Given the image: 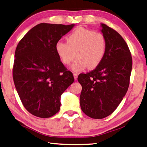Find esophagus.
I'll use <instances>...</instances> for the list:
<instances>
[{
    "instance_id": "obj_1",
    "label": "esophagus",
    "mask_w": 147,
    "mask_h": 147,
    "mask_svg": "<svg viewBox=\"0 0 147 147\" xmlns=\"http://www.w3.org/2000/svg\"><path fill=\"white\" fill-rule=\"evenodd\" d=\"M74 79H75L76 80V79H78V74H76V73H74Z\"/></svg>"
}]
</instances>
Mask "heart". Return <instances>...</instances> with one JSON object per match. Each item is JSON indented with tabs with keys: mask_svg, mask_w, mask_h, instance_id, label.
<instances>
[{
	"mask_svg": "<svg viewBox=\"0 0 147 147\" xmlns=\"http://www.w3.org/2000/svg\"><path fill=\"white\" fill-rule=\"evenodd\" d=\"M107 40L101 32L79 28L69 33L67 42L59 40L55 45L56 52L62 63L69 65L76 57L71 68L76 71L97 68L105 56Z\"/></svg>",
	"mask_w": 147,
	"mask_h": 147,
	"instance_id": "1",
	"label": "heart"
}]
</instances>
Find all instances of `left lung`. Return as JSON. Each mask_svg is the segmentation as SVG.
<instances>
[{
  "instance_id": "obj_1",
  "label": "left lung",
  "mask_w": 147,
  "mask_h": 147,
  "mask_svg": "<svg viewBox=\"0 0 147 147\" xmlns=\"http://www.w3.org/2000/svg\"><path fill=\"white\" fill-rule=\"evenodd\" d=\"M107 51L101 63L93 70L81 74L82 111L93 119L109 116L119 106L128 90L132 59L127 42L119 33L101 24Z\"/></svg>"
}]
</instances>
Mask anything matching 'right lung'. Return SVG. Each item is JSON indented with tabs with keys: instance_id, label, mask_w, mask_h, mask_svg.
<instances>
[{
	"instance_id": "1",
	"label": "right lung",
	"mask_w": 147,
	"mask_h": 147,
	"mask_svg": "<svg viewBox=\"0 0 147 147\" xmlns=\"http://www.w3.org/2000/svg\"><path fill=\"white\" fill-rule=\"evenodd\" d=\"M74 26L40 23L19 41L13 78L23 106L30 114L48 118L59 111L61 96L74 83L56 52L55 45Z\"/></svg>"
}]
</instances>
